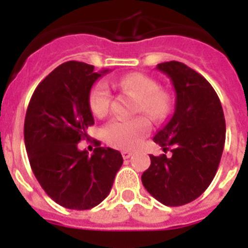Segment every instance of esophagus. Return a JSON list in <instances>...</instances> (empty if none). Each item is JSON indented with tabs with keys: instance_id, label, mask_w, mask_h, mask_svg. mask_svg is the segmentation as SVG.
I'll return each mask as SVG.
<instances>
[{
	"instance_id": "obj_1",
	"label": "esophagus",
	"mask_w": 248,
	"mask_h": 248,
	"mask_svg": "<svg viewBox=\"0 0 248 248\" xmlns=\"http://www.w3.org/2000/svg\"><path fill=\"white\" fill-rule=\"evenodd\" d=\"M131 155H132L131 151H122V157H124V159H128Z\"/></svg>"
}]
</instances>
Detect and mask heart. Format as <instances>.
<instances>
[{"label":"heart","instance_id":"1","mask_svg":"<svg viewBox=\"0 0 248 248\" xmlns=\"http://www.w3.org/2000/svg\"><path fill=\"white\" fill-rule=\"evenodd\" d=\"M120 86L130 90L139 97L136 113H144L152 121H165L172 112L173 101L169 91L159 89L155 78L144 73H130L120 79ZM112 101V93L107 81H97L89 93V107L97 117L108 113ZM149 131V122L144 117L131 120L114 118L101 128L103 139L112 147L130 149L141 141Z\"/></svg>","mask_w":248,"mask_h":248}]
</instances>
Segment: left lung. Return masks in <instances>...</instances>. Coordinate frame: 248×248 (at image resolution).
Wrapping results in <instances>:
<instances>
[{"instance_id": "obj_1", "label": "left lung", "mask_w": 248, "mask_h": 248, "mask_svg": "<svg viewBox=\"0 0 248 248\" xmlns=\"http://www.w3.org/2000/svg\"><path fill=\"white\" fill-rule=\"evenodd\" d=\"M157 69L169 76L176 91L172 118L153 138L171 155H149L141 181L155 200L176 207L198 198L214 180L225 144V118L203 76L175 60Z\"/></svg>"}]
</instances>
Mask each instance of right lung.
I'll return each mask as SVG.
<instances>
[{"mask_svg":"<svg viewBox=\"0 0 248 248\" xmlns=\"http://www.w3.org/2000/svg\"><path fill=\"white\" fill-rule=\"evenodd\" d=\"M93 65L67 62L33 93L24 121V143L34 176L46 194L71 210H90L104 201L124 163L118 151L100 147L79 151L93 124L89 93L99 77Z\"/></svg>","mask_w":248,"mask_h":248,"instance_id":"obj_1","label":"right lung"}]
</instances>
